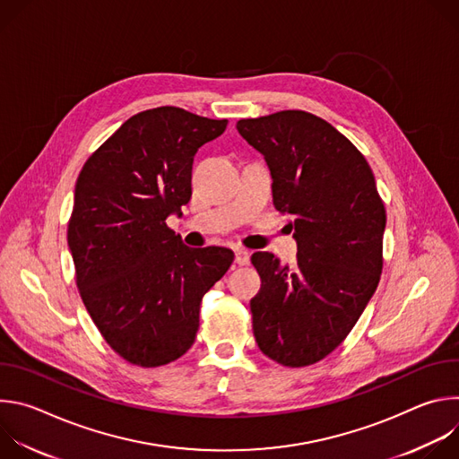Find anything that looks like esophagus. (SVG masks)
<instances>
[{"label": "esophagus", "instance_id": "esophagus-1", "mask_svg": "<svg viewBox=\"0 0 459 459\" xmlns=\"http://www.w3.org/2000/svg\"><path fill=\"white\" fill-rule=\"evenodd\" d=\"M234 254H236V264L238 265H247L248 261H250V252L247 248H243V247H236Z\"/></svg>", "mask_w": 459, "mask_h": 459}]
</instances>
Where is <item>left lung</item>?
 I'll list each match as a JSON object with an SVG mask.
<instances>
[{"mask_svg":"<svg viewBox=\"0 0 459 459\" xmlns=\"http://www.w3.org/2000/svg\"><path fill=\"white\" fill-rule=\"evenodd\" d=\"M238 133L264 154L274 207L290 214L298 257L281 265L254 252L261 278L250 299L259 351L285 367L329 356L352 331L379 283L386 214L363 154L305 110L239 119Z\"/></svg>","mask_w":459,"mask_h":459,"instance_id":"1","label":"left lung"}]
</instances>
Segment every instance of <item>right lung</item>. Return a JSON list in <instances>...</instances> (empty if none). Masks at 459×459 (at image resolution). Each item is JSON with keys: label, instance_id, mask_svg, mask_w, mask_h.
<instances>
[{"label": "right lung", "instance_id": "add662e5", "mask_svg": "<svg viewBox=\"0 0 459 459\" xmlns=\"http://www.w3.org/2000/svg\"><path fill=\"white\" fill-rule=\"evenodd\" d=\"M227 123L179 107L143 110L78 176L67 230L76 283L105 342L133 365L161 367L192 347L202 299L234 261L167 227L190 200L194 154Z\"/></svg>", "mask_w": 459, "mask_h": 459}]
</instances>
